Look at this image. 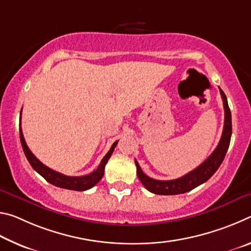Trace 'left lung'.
Masks as SVG:
<instances>
[{
    "label": "left lung",
    "mask_w": 251,
    "mask_h": 251,
    "mask_svg": "<svg viewBox=\"0 0 251 251\" xmlns=\"http://www.w3.org/2000/svg\"><path fill=\"white\" fill-rule=\"evenodd\" d=\"M220 90V95L224 101V109H225V124H224V130L222 138H220L218 146L216 150L212 151V154L208 157V158L203 161L202 164L199 165L197 168H195L185 176L177 179L173 180H157L152 179V178L148 177L147 175L143 173L142 168L139 167L137 160L135 159L136 167H137V176L139 180L147 190L151 193L156 195H178L184 194L187 192L196 188L197 186L203 184L209 178L217 172L220 165H222L223 160L226 156V152L228 151L229 144H230L231 138V113L229 109L227 97L225 93Z\"/></svg>",
    "instance_id": "obj_1"
}]
</instances>
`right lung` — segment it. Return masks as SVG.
Segmentation results:
<instances>
[{
  "label": "right lung",
  "mask_w": 251,
  "mask_h": 251,
  "mask_svg": "<svg viewBox=\"0 0 251 251\" xmlns=\"http://www.w3.org/2000/svg\"><path fill=\"white\" fill-rule=\"evenodd\" d=\"M21 112H22V110H21ZM20 125H21V122H20ZM20 139H21V144H22L24 154L26 156L28 163L31 164V166L33 167L34 171L39 173L42 177L45 178V179L50 182V184L59 187V188L77 190V192H84V190L92 188V187H94L97 182L101 179V177L104 176L105 165L107 164L109 157L112 156L113 151L117 145V141H116L113 144L112 147H110V150L108 151L107 154L104 156V158L101 159L100 166L97 167L96 171L85 176L71 177V176L63 175V174L55 172L53 169L45 166L43 163H41V161L33 155V152L29 151L26 143H25L23 131H22V128H21V126H20Z\"/></svg>",
  "instance_id": "right-lung-1"
}]
</instances>
